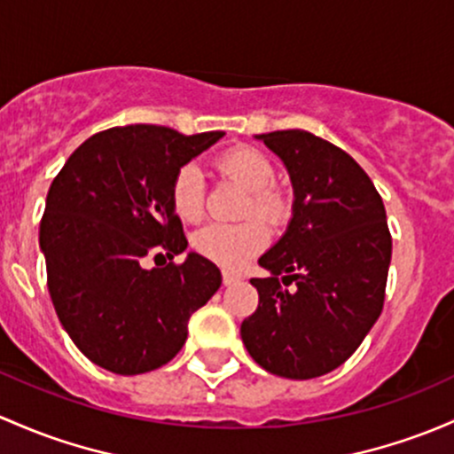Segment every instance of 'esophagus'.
<instances>
[{
	"instance_id": "obj_1",
	"label": "esophagus",
	"mask_w": 454,
	"mask_h": 454,
	"mask_svg": "<svg viewBox=\"0 0 454 454\" xmlns=\"http://www.w3.org/2000/svg\"><path fill=\"white\" fill-rule=\"evenodd\" d=\"M241 276L239 274H232V271H223V285H235L239 283Z\"/></svg>"
}]
</instances>
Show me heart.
I'll return each instance as SVG.
<instances>
[{
  "mask_svg": "<svg viewBox=\"0 0 454 454\" xmlns=\"http://www.w3.org/2000/svg\"><path fill=\"white\" fill-rule=\"evenodd\" d=\"M215 169L228 180H235L247 191L243 217L256 218L239 223H208L191 239V246L204 259L237 270L265 250L270 241V226H283L291 215V202L283 189L276 187V169L270 156L250 145H237L215 159ZM169 204L183 222L195 223L204 217V180L195 163H184L176 169L169 183ZM263 218L262 223L260 219Z\"/></svg>",
  "mask_w": 454,
  "mask_h": 454,
  "instance_id": "obj_1",
  "label": "heart"
}]
</instances>
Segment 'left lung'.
<instances>
[{
	"label": "left lung",
	"mask_w": 454,
	"mask_h": 454,
	"mask_svg": "<svg viewBox=\"0 0 454 454\" xmlns=\"http://www.w3.org/2000/svg\"><path fill=\"white\" fill-rule=\"evenodd\" d=\"M259 139L287 165L295 202L285 237L259 259L270 276L250 280L259 307L243 319L241 340L271 374L315 379L350 359L383 311L387 215L370 176L341 147L307 130Z\"/></svg>",
	"instance_id": "left-lung-1"
}]
</instances>
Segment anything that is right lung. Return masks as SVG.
<instances>
[{
    "instance_id": "add662e5",
    "label": "right lung",
    "mask_w": 454,
    "mask_h": 454,
    "mask_svg": "<svg viewBox=\"0 0 454 454\" xmlns=\"http://www.w3.org/2000/svg\"><path fill=\"white\" fill-rule=\"evenodd\" d=\"M223 132L180 135L165 126H114L67 159L47 193L41 247L60 324L84 356L114 374L159 370L187 341L191 313L222 285L217 265L184 252L169 204L180 165ZM165 254L170 263L145 270Z\"/></svg>"
}]
</instances>
